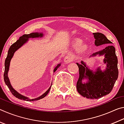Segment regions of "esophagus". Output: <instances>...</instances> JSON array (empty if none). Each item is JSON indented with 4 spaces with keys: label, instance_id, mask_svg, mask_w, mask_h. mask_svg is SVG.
I'll use <instances>...</instances> for the list:
<instances>
[{
    "label": "esophagus",
    "instance_id": "esophagus-1",
    "mask_svg": "<svg viewBox=\"0 0 124 124\" xmlns=\"http://www.w3.org/2000/svg\"><path fill=\"white\" fill-rule=\"evenodd\" d=\"M73 57L72 54H68L64 58V62L66 63H69L70 62L73 61Z\"/></svg>",
    "mask_w": 124,
    "mask_h": 124
}]
</instances>
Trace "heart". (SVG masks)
Instances as JSON below:
<instances>
[{"instance_id":"obj_1","label":"heart","mask_w":124,"mask_h":124,"mask_svg":"<svg viewBox=\"0 0 124 124\" xmlns=\"http://www.w3.org/2000/svg\"><path fill=\"white\" fill-rule=\"evenodd\" d=\"M81 43H82V40L81 39H77L75 40L74 42V45L76 46H78L81 44Z\"/></svg>"}]
</instances>
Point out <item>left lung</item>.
<instances>
[{"label":"left lung","mask_w":124,"mask_h":124,"mask_svg":"<svg viewBox=\"0 0 124 124\" xmlns=\"http://www.w3.org/2000/svg\"><path fill=\"white\" fill-rule=\"evenodd\" d=\"M93 35L96 46L112 43L101 33H93ZM97 54L105 55L104 62L107 63V68L103 72L98 68L97 71L93 72L86 67L83 61L81 64L77 63L79 70V77L77 83L78 92L83 97L90 99H98L109 93L118 77L117 58L115 47L112 45H108L102 51L93 54L91 56ZM85 78H88L89 81L83 84L82 80Z\"/></svg>","instance_id":"left-lung-1"}]
</instances>
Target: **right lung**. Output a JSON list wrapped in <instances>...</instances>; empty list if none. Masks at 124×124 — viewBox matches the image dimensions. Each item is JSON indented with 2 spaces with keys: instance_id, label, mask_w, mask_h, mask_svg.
<instances>
[{
  "instance_id": "right-lung-1",
  "label": "right lung",
  "mask_w": 124,
  "mask_h": 124,
  "mask_svg": "<svg viewBox=\"0 0 124 124\" xmlns=\"http://www.w3.org/2000/svg\"><path fill=\"white\" fill-rule=\"evenodd\" d=\"M43 33H40L39 34V33H32L28 34L23 35L22 37H20L19 39H18L15 43H14L13 44H12L11 45V46L10 47L9 49V51H8L7 57L6 58L5 61V70H4V79L6 85L8 86V87H9V89L10 90V91H11L12 95H13L14 96H15L16 97L18 98V99L23 100L26 101H37V100L42 99V98L45 97V96L47 95V93H49V92L50 91V88L51 87L50 86L49 89L47 90V91H46V92H45L43 95H41V96H40V97H38L37 98L30 100L28 98H27L26 97H25V96L21 95V94L18 93L16 90H15L13 88H12L11 84H10L9 79L8 78V72L9 69L10 62V61H11V59L12 57V56L14 55V52H15L17 50L19 49V48L21 46L23 45L25 43H26L29 38H37L39 37H43ZM60 65H61L60 64H58L57 66L54 68V72L57 70V69L60 66Z\"/></svg>"
}]
</instances>
